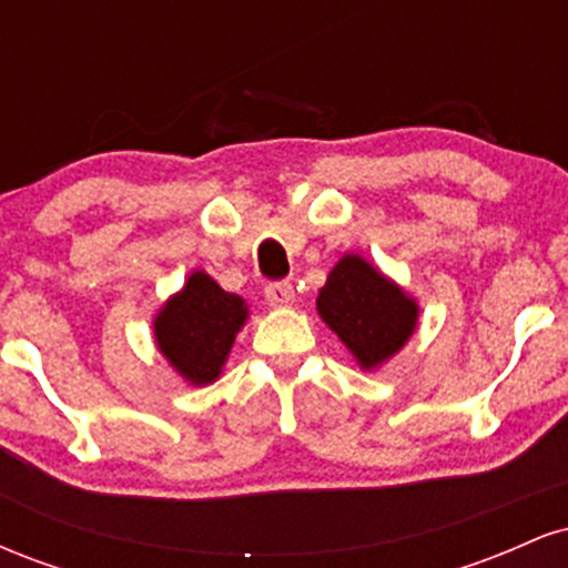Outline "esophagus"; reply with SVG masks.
<instances>
[{"label": "esophagus", "instance_id": "obj_1", "mask_svg": "<svg viewBox=\"0 0 568 568\" xmlns=\"http://www.w3.org/2000/svg\"><path fill=\"white\" fill-rule=\"evenodd\" d=\"M266 302L275 310H285L296 302V291H293L291 283H270L266 285Z\"/></svg>", "mask_w": 568, "mask_h": 568}]
</instances>
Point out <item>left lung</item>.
<instances>
[{"label": "left lung", "instance_id": "8db88e82", "mask_svg": "<svg viewBox=\"0 0 568 568\" xmlns=\"http://www.w3.org/2000/svg\"><path fill=\"white\" fill-rule=\"evenodd\" d=\"M317 315L363 371H379L408 344L419 304L361 253H344L317 291Z\"/></svg>", "mask_w": 568, "mask_h": 568}]
</instances>
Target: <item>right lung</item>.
I'll use <instances>...</instances> for the list:
<instances>
[{
  "instance_id": "right-lung-1",
  "label": "right lung",
  "mask_w": 568,
  "mask_h": 568,
  "mask_svg": "<svg viewBox=\"0 0 568 568\" xmlns=\"http://www.w3.org/2000/svg\"><path fill=\"white\" fill-rule=\"evenodd\" d=\"M251 317L237 293L224 291L207 272L194 270L154 315V344L168 366L192 387H207L226 366L234 338Z\"/></svg>"
}]
</instances>
